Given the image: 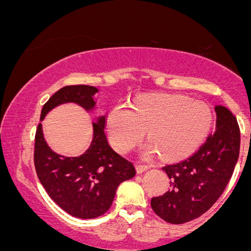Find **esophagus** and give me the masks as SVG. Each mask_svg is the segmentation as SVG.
I'll use <instances>...</instances> for the list:
<instances>
[{
	"mask_svg": "<svg viewBox=\"0 0 251 251\" xmlns=\"http://www.w3.org/2000/svg\"><path fill=\"white\" fill-rule=\"evenodd\" d=\"M136 169H137V172L138 173H141V172H144V171H146V170L150 169V166H148L147 164H143V163L137 162Z\"/></svg>",
	"mask_w": 251,
	"mask_h": 251,
	"instance_id": "34e87169",
	"label": "esophagus"
}]
</instances>
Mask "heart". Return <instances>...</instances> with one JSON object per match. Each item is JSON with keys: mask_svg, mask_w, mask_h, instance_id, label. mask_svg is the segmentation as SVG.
<instances>
[{"mask_svg": "<svg viewBox=\"0 0 251 251\" xmlns=\"http://www.w3.org/2000/svg\"><path fill=\"white\" fill-rule=\"evenodd\" d=\"M212 125V111L205 101L187 96L157 94L140 97L133 107L117 105L107 117L108 139L126 152L143 139L151 141L145 155L161 152L165 159L186 156L201 144Z\"/></svg>", "mask_w": 251, "mask_h": 251, "instance_id": "b5f03b06", "label": "heart"}]
</instances>
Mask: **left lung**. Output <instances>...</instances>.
<instances>
[{"instance_id":"8db88e82","label":"left lung","mask_w":251,"mask_h":251,"mask_svg":"<svg viewBox=\"0 0 251 251\" xmlns=\"http://www.w3.org/2000/svg\"><path fill=\"white\" fill-rule=\"evenodd\" d=\"M216 131L189 157L163 166L170 189L152 197L151 208L166 222L182 224L201 216L226 188L240 151V129L226 107L217 105Z\"/></svg>"}]
</instances>
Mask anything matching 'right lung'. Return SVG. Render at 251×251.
<instances>
[{
    "label": "right lung",
    "mask_w": 251,
    "mask_h": 251,
    "mask_svg": "<svg viewBox=\"0 0 251 251\" xmlns=\"http://www.w3.org/2000/svg\"><path fill=\"white\" fill-rule=\"evenodd\" d=\"M95 93L97 88L93 86H65L44 104L41 120L56 105L68 101L90 110L95 105ZM93 126L92 145L79 157H64L50 151L43 137L41 123L35 134L34 164L39 181L61 208L79 219H95L106 213L119 184L136 174L132 163L108 144L104 131L105 117Z\"/></svg>",
    "instance_id": "add662e5"
}]
</instances>
